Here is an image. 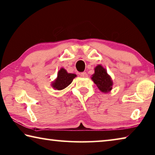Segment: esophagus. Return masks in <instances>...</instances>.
<instances>
[{
	"label": "esophagus",
	"instance_id": "1",
	"mask_svg": "<svg viewBox=\"0 0 155 155\" xmlns=\"http://www.w3.org/2000/svg\"><path fill=\"white\" fill-rule=\"evenodd\" d=\"M80 76L81 77H87V74L85 72H83L80 73Z\"/></svg>",
	"mask_w": 155,
	"mask_h": 155
}]
</instances>
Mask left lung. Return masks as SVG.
Masks as SVG:
<instances>
[{
  "label": "left lung",
  "instance_id": "obj_1",
  "mask_svg": "<svg viewBox=\"0 0 155 155\" xmlns=\"http://www.w3.org/2000/svg\"><path fill=\"white\" fill-rule=\"evenodd\" d=\"M91 78L102 92H109L112 89V78L102 65H98L94 68V74L92 75Z\"/></svg>",
  "mask_w": 155,
  "mask_h": 155
}]
</instances>
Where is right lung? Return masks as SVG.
<instances>
[{
  "label": "right lung",
  "mask_w": 155,
  "mask_h": 155,
  "mask_svg": "<svg viewBox=\"0 0 155 155\" xmlns=\"http://www.w3.org/2000/svg\"><path fill=\"white\" fill-rule=\"evenodd\" d=\"M76 77L77 75L75 74L68 73L64 68H62L58 71L57 78L54 80V81L51 83V86L57 90H63L72 82Z\"/></svg>",
  "instance_id": "1"
}]
</instances>
